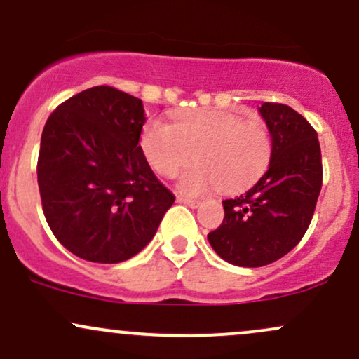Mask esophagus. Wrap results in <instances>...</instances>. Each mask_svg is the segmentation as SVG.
<instances>
[{
    "instance_id": "1",
    "label": "esophagus",
    "mask_w": 359,
    "mask_h": 359,
    "mask_svg": "<svg viewBox=\"0 0 359 359\" xmlns=\"http://www.w3.org/2000/svg\"><path fill=\"white\" fill-rule=\"evenodd\" d=\"M178 201H180V203L188 205V207H190V208H198L200 207V201L198 200L187 198V196H178Z\"/></svg>"
}]
</instances>
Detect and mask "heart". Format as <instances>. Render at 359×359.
<instances>
[{
  "instance_id": "heart-1",
  "label": "heart",
  "mask_w": 359,
  "mask_h": 359,
  "mask_svg": "<svg viewBox=\"0 0 359 359\" xmlns=\"http://www.w3.org/2000/svg\"><path fill=\"white\" fill-rule=\"evenodd\" d=\"M140 149L149 166L164 178L191 166L180 178L188 195H200L217 187L222 191L248 190L268 169L273 142L268 127L248 122L225 110H191L178 115L172 127L149 120L140 134Z\"/></svg>"
}]
</instances>
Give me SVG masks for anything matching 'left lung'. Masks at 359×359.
<instances>
[{
	"label": "left lung",
	"mask_w": 359,
	"mask_h": 359,
	"mask_svg": "<svg viewBox=\"0 0 359 359\" xmlns=\"http://www.w3.org/2000/svg\"><path fill=\"white\" fill-rule=\"evenodd\" d=\"M259 114L271 134L268 171L237 198L224 200V222L208 243L224 261L259 268L288 255L307 232L322 188L317 132L299 111L263 103Z\"/></svg>",
	"instance_id": "8db88e82"
}]
</instances>
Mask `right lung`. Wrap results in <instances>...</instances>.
Listing matches in <instances>:
<instances>
[{"mask_svg":"<svg viewBox=\"0 0 359 359\" xmlns=\"http://www.w3.org/2000/svg\"><path fill=\"white\" fill-rule=\"evenodd\" d=\"M144 123L142 100L111 86L78 93L47 118L37 163L43 215L81 259H130L175 203L140 149Z\"/></svg>","mask_w":359,"mask_h":359,"instance_id":"right-lung-1","label":"right lung"}]
</instances>
